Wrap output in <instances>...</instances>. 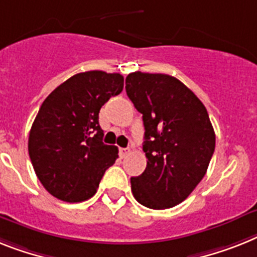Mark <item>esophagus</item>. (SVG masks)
I'll return each instance as SVG.
<instances>
[{
    "label": "esophagus",
    "mask_w": 257,
    "mask_h": 257,
    "mask_svg": "<svg viewBox=\"0 0 257 257\" xmlns=\"http://www.w3.org/2000/svg\"><path fill=\"white\" fill-rule=\"evenodd\" d=\"M128 154H129V149H124V148L120 149V157H121V158H125Z\"/></svg>",
    "instance_id": "34e87169"
}]
</instances>
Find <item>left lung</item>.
Segmentation results:
<instances>
[{
	"instance_id": "1",
	"label": "left lung",
	"mask_w": 257,
	"mask_h": 257,
	"mask_svg": "<svg viewBox=\"0 0 257 257\" xmlns=\"http://www.w3.org/2000/svg\"><path fill=\"white\" fill-rule=\"evenodd\" d=\"M125 90L142 113V149L148 158L145 171L131 178L132 193L146 208H172L201 182L214 153L208 111L183 82L169 74L131 73Z\"/></svg>"
}]
</instances>
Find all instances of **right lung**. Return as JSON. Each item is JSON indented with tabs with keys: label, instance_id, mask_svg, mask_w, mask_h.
Segmentation results:
<instances>
[{
	"label": "right lung",
	"instance_id": "1",
	"mask_svg": "<svg viewBox=\"0 0 257 257\" xmlns=\"http://www.w3.org/2000/svg\"><path fill=\"white\" fill-rule=\"evenodd\" d=\"M122 87L121 74L91 70L73 75L45 98L30 131L29 154L52 196L79 202L96 193L118 157L116 146L103 144L99 111Z\"/></svg>",
	"mask_w": 257,
	"mask_h": 257
}]
</instances>
